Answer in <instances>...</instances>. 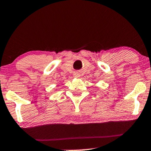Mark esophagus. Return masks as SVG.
Listing matches in <instances>:
<instances>
[{"label":"esophagus","instance_id":"1","mask_svg":"<svg viewBox=\"0 0 151 151\" xmlns=\"http://www.w3.org/2000/svg\"><path fill=\"white\" fill-rule=\"evenodd\" d=\"M79 76H80L79 73H76L74 74V77H75V78H78Z\"/></svg>","mask_w":151,"mask_h":151}]
</instances>
